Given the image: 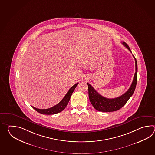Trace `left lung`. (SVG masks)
Listing matches in <instances>:
<instances>
[{
	"instance_id": "8db88e82",
	"label": "left lung",
	"mask_w": 155,
	"mask_h": 155,
	"mask_svg": "<svg viewBox=\"0 0 155 155\" xmlns=\"http://www.w3.org/2000/svg\"><path fill=\"white\" fill-rule=\"evenodd\" d=\"M122 43L126 48L129 50V51L131 52L129 45L125 42H123ZM133 56L135 58L136 72L132 82L131 85L128 89V90L122 95L115 99L106 98L100 95L99 93L96 91L95 89H94L92 86L90 84L87 83L89 90V100L92 105L96 110L101 112H113L119 110L125 105L126 103L127 102L129 99L133 95L134 92L135 91L136 86L137 84V61L135 59V56Z\"/></svg>"
}]
</instances>
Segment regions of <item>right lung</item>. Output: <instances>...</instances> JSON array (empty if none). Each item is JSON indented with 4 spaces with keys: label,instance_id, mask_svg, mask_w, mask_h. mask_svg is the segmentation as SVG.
<instances>
[{
    "label": "right lung",
    "instance_id": "right-lung-1",
    "mask_svg": "<svg viewBox=\"0 0 155 155\" xmlns=\"http://www.w3.org/2000/svg\"><path fill=\"white\" fill-rule=\"evenodd\" d=\"M78 84L79 83H76V84L73 86L69 89L68 92H67V94L64 96L63 100L59 103H58L57 105L53 106L52 107L47 109H37L36 107H33L32 106H31V107L35 110H36L37 112H39L40 114H44V115H53V114H58L59 112H61L66 107L68 102L69 101L71 96L72 95L75 89L76 88V86L78 85Z\"/></svg>",
    "mask_w": 155,
    "mask_h": 155
}]
</instances>
